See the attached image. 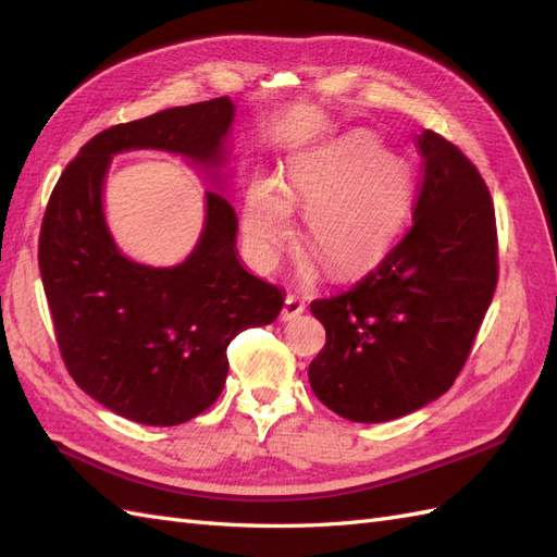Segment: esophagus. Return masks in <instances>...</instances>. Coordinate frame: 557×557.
<instances>
[{"mask_svg":"<svg viewBox=\"0 0 557 557\" xmlns=\"http://www.w3.org/2000/svg\"><path fill=\"white\" fill-rule=\"evenodd\" d=\"M305 309H307L305 299L297 297V295H288V297H285L283 309H281V320H293V318L305 313Z\"/></svg>","mask_w":557,"mask_h":557,"instance_id":"1","label":"esophagus"}]
</instances>
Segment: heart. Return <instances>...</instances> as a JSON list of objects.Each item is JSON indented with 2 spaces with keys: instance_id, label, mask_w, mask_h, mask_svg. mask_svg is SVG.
<instances>
[{
  "instance_id": "obj_1",
  "label": "heart",
  "mask_w": 557,
  "mask_h": 557,
  "mask_svg": "<svg viewBox=\"0 0 557 557\" xmlns=\"http://www.w3.org/2000/svg\"><path fill=\"white\" fill-rule=\"evenodd\" d=\"M413 170L401 156L383 153L367 129H352L293 160L281 185L250 183L244 232L258 262H274L293 234L290 205L307 211L305 242L327 274L350 276L376 264L407 221Z\"/></svg>"
}]
</instances>
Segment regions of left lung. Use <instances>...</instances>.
I'll use <instances>...</instances> for the list:
<instances>
[{
  "mask_svg": "<svg viewBox=\"0 0 557 557\" xmlns=\"http://www.w3.org/2000/svg\"><path fill=\"white\" fill-rule=\"evenodd\" d=\"M423 183L411 227L352 288L311 301L327 342L309 364L315 397L352 423H385L444 395L497 288L491 190L462 150L420 132Z\"/></svg>",
  "mask_w": 557,
  "mask_h": 557,
  "instance_id": "1",
  "label": "left lung"
}]
</instances>
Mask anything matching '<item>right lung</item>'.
Wrapping results in <instances>:
<instances>
[{
    "mask_svg": "<svg viewBox=\"0 0 557 557\" xmlns=\"http://www.w3.org/2000/svg\"><path fill=\"white\" fill-rule=\"evenodd\" d=\"M234 117L227 97L174 107L99 132L66 164L39 234V269L66 372L113 413L170 428L207 411L223 393L227 346L274 323L283 293L248 274L237 213L207 193V221L188 260L146 267L117 250L102 185L115 153L156 148L218 166Z\"/></svg>",
    "mask_w": 557,
    "mask_h": 557,
    "instance_id": "right-lung-1",
    "label": "right lung"
}]
</instances>
